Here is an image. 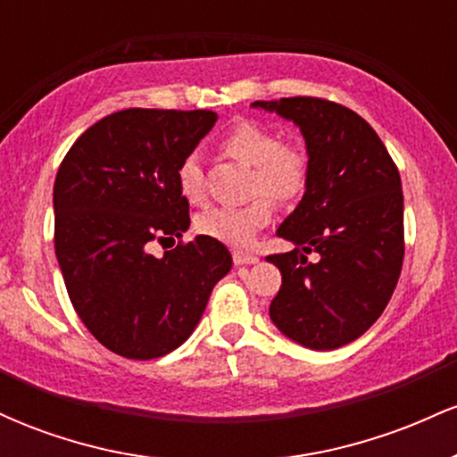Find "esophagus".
Masks as SVG:
<instances>
[{
    "label": "esophagus",
    "mask_w": 457,
    "mask_h": 457,
    "mask_svg": "<svg viewBox=\"0 0 457 457\" xmlns=\"http://www.w3.org/2000/svg\"><path fill=\"white\" fill-rule=\"evenodd\" d=\"M232 258L236 266H245V264H255L258 262V255L251 253V251H243V249H234Z\"/></svg>",
    "instance_id": "esophagus-1"
}]
</instances>
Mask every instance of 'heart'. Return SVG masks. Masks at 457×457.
I'll use <instances>...</instances> for the list:
<instances>
[{
    "instance_id": "obj_1",
    "label": "heart",
    "mask_w": 457,
    "mask_h": 457,
    "mask_svg": "<svg viewBox=\"0 0 457 457\" xmlns=\"http://www.w3.org/2000/svg\"><path fill=\"white\" fill-rule=\"evenodd\" d=\"M221 150L251 167L249 195L255 197L243 206H221L202 212L195 219V229L219 243L245 246L253 243L255 234L272 219L275 206L269 195L281 204H290L303 195L309 178V159L295 141H279L270 129L251 120H243L228 130L221 139ZM176 182L188 204L204 202L206 188L195 156H187L178 165Z\"/></svg>"
}]
</instances>
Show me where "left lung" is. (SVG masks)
Masks as SVG:
<instances>
[{
	"mask_svg": "<svg viewBox=\"0 0 457 457\" xmlns=\"http://www.w3.org/2000/svg\"><path fill=\"white\" fill-rule=\"evenodd\" d=\"M251 107L292 120L309 156L305 195L277 229L295 249L266 258L281 270L270 320L305 348H342L380 318L400 279V171L376 130L344 104L295 96Z\"/></svg>",
	"mask_w": 457,
	"mask_h": 457,
	"instance_id": "obj_1",
	"label": "left lung"
}]
</instances>
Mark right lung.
Here are the masks:
<instances>
[{
	"label": "right lung",
	"instance_id": "right-lung-1",
	"mask_svg": "<svg viewBox=\"0 0 457 457\" xmlns=\"http://www.w3.org/2000/svg\"><path fill=\"white\" fill-rule=\"evenodd\" d=\"M214 122L206 109L115 112L57 170V264L81 322L115 354L148 361L185 344L232 269L228 246L208 236L150 253L152 243H176L188 229L176 170Z\"/></svg>",
	"mask_w": 457,
	"mask_h": 457
}]
</instances>
